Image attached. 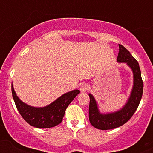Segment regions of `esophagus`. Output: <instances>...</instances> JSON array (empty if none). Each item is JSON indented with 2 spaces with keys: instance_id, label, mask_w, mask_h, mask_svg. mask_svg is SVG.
<instances>
[{
  "instance_id": "esophagus-1",
  "label": "esophagus",
  "mask_w": 153,
  "mask_h": 153,
  "mask_svg": "<svg viewBox=\"0 0 153 153\" xmlns=\"http://www.w3.org/2000/svg\"><path fill=\"white\" fill-rule=\"evenodd\" d=\"M88 89V86L86 85V84H82L81 86H80V90H81V92H85L87 91Z\"/></svg>"
}]
</instances>
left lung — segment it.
Segmentation results:
<instances>
[{
    "instance_id": "left-lung-1",
    "label": "left lung",
    "mask_w": 153,
    "mask_h": 153,
    "mask_svg": "<svg viewBox=\"0 0 153 153\" xmlns=\"http://www.w3.org/2000/svg\"><path fill=\"white\" fill-rule=\"evenodd\" d=\"M118 46L119 52L117 61L118 63H126V65L132 69L133 73V86L130 95L124 106L119 110L113 112L101 113L95 98L92 94H89V122L94 127L101 130L115 129L127 122L136 111L142 97L143 84L139 64L124 46L121 44H118Z\"/></svg>"
}]
</instances>
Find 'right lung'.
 Segmentation results:
<instances>
[{
	"label": "right lung",
	"mask_w": 153,
	"mask_h": 153,
	"mask_svg": "<svg viewBox=\"0 0 153 153\" xmlns=\"http://www.w3.org/2000/svg\"><path fill=\"white\" fill-rule=\"evenodd\" d=\"M12 93L17 109L22 118L31 126L44 129L53 127L62 121L67 106L80 93V91L75 89L64 93L52 104L44 107H35L23 102L15 93L12 84Z\"/></svg>",
	"instance_id": "add662e5"
}]
</instances>
